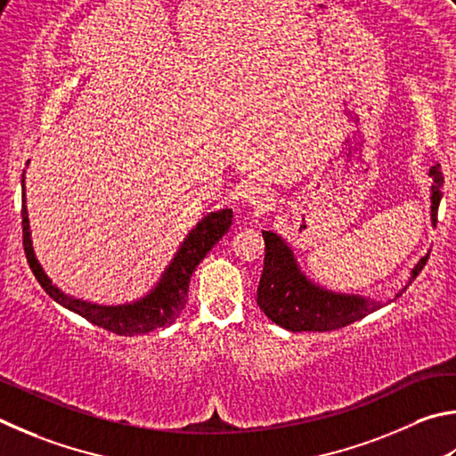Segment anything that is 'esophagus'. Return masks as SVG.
<instances>
[{
    "label": "esophagus",
    "instance_id": "1",
    "mask_svg": "<svg viewBox=\"0 0 456 456\" xmlns=\"http://www.w3.org/2000/svg\"><path fill=\"white\" fill-rule=\"evenodd\" d=\"M244 198H246V202H248V206H252L256 212H266L274 206L273 191L266 188H260V186H252L246 190Z\"/></svg>",
    "mask_w": 456,
    "mask_h": 456
}]
</instances>
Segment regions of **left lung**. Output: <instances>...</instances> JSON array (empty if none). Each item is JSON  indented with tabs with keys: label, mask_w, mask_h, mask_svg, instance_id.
I'll list each match as a JSON object with an SVG mask.
<instances>
[{
	"label": "left lung",
	"mask_w": 456,
	"mask_h": 456,
	"mask_svg": "<svg viewBox=\"0 0 456 456\" xmlns=\"http://www.w3.org/2000/svg\"><path fill=\"white\" fill-rule=\"evenodd\" d=\"M428 174L433 178V186H430V218L436 222L444 182L441 164H435ZM262 236H265L266 248L256 302L262 313L282 329L292 332L338 330L342 326L361 321V318L382 306L380 300L354 297V294H337L310 282L300 273L292 248L281 236L268 232V230H265ZM427 260L428 254L417 262L406 286L412 284L414 278L425 268ZM406 286L396 294V298L406 290Z\"/></svg>",
	"instance_id": "obj_1"
}]
</instances>
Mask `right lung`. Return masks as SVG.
<instances>
[{
    "label": "right lung",
    "instance_id": "1",
    "mask_svg": "<svg viewBox=\"0 0 456 456\" xmlns=\"http://www.w3.org/2000/svg\"><path fill=\"white\" fill-rule=\"evenodd\" d=\"M26 175V172H23ZM21 175V226H23V250H26L28 265L31 273L42 284L45 294H50L58 305L71 310V313L86 318L100 329L119 334V337H138V334H146L150 330L162 329V326L172 324L175 318L182 314L183 306L188 302V289L190 278L196 266L206 258V254L212 250V246L220 240V238L228 232L230 224H232V210L224 208L218 212H210L204 216L194 228L190 230L188 236L183 238L182 246L175 252L170 265L164 270L159 282L151 289L146 297L127 302V305L118 306H103L94 305V302L79 300L69 297V294L61 292L55 286L47 274L44 273L42 265L36 258L34 244H31V232H29V218H28V206H26V186H23Z\"/></svg>",
    "mask_w": 456,
    "mask_h": 456
}]
</instances>
